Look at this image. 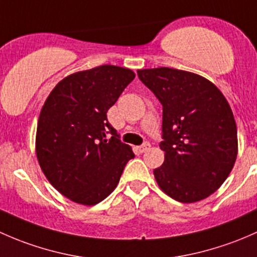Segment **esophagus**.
Listing matches in <instances>:
<instances>
[{"mask_svg":"<svg viewBox=\"0 0 257 257\" xmlns=\"http://www.w3.org/2000/svg\"><path fill=\"white\" fill-rule=\"evenodd\" d=\"M150 147H151V145L148 144V142H146V144H144V145H142V146L139 147V151L141 153H144V152H146L147 150H150Z\"/></svg>","mask_w":257,"mask_h":257,"instance_id":"34e87169","label":"esophagus"}]
</instances>
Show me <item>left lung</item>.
<instances>
[{"label": "left lung", "instance_id": "8db88e82", "mask_svg": "<svg viewBox=\"0 0 257 257\" xmlns=\"http://www.w3.org/2000/svg\"><path fill=\"white\" fill-rule=\"evenodd\" d=\"M137 74L163 106L165 162L153 171L158 187L177 202L205 199L236 161L237 130L229 102L211 81L190 71L161 67Z\"/></svg>", "mask_w": 257, "mask_h": 257}]
</instances>
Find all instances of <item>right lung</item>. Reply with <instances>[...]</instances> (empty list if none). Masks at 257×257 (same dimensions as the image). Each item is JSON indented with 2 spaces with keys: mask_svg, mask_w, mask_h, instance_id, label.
<instances>
[{
  "mask_svg": "<svg viewBox=\"0 0 257 257\" xmlns=\"http://www.w3.org/2000/svg\"><path fill=\"white\" fill-rule=\"evenodd\" d=\"M134 79L127 68L100 65L65 76L47 97L37 123V160L49 183L71 202L104 200L135 157L106 116Z\"/></svg>",
  "mask_w": 257,
  "mask_h": 257,
  "instance_id": "1",
  "label": "right lung"
}]
</instances>
